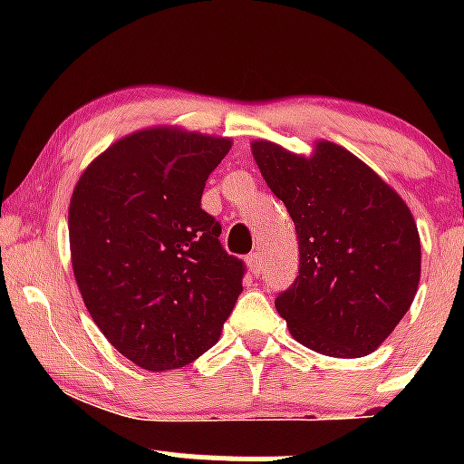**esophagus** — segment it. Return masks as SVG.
I'll use <instances>...</instances> for the list:
<instances>
[{"mask_svg":"<svg viewBox=\"0 0 464 464\" xmlns=\"http://www.w3.org/2000/svg\"><path fill=\"white\" fill-rule=\"evenodd\" d=\"M246 264L253 276H262L264 270H262V257H259V253H250L246 257Z\"/></svg>","mask_w":464,"mask_h":464,"instance_id":"1","label":"esophagus"}]
</instances>
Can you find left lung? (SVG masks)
I'll list each match as a JSON object with an SVG mask.
<instances>
[{
	"instance_id": "1",
	"label": "left lung",
	"mask_w": 464,
	"mask_h": 464,
	"mask_svg": "<svg viewBox=\"0 0 464 464\" xmlns=\"http://www.w3.org/2000/svg\"><path fill=\"white\" fill-rule=\"evenodd\" d=\"M250 148L299 237V276L275 301L292 338L332 358L375 351L419 287L420 242L408 205L338 143L316 141L312 157L266 140Z\"/></svg>"
}]
</instances>
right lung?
Returning <instances> with one entry per match:
<instances>
[{"mask_svg":"<svg viewBox=\"0 0 464 464\" xmlns=\"http://www.w3.org/2000/svg\"><path fill=\"white\" fill-rule=\"evenodd\" d=\"M231 140L146 129L106 148L73 188L69 246L93 323L146 371L194 362L242 295L244 262L200 207Z\"/></svg>","mask_w":464,"mask_h":464,"instance_id":"right-lung-1","label":"right lung"}]
</instances>
